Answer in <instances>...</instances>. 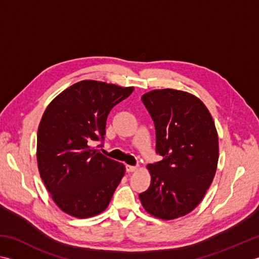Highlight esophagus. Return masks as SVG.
<instances>
[{
  "label": "esophagus",
  "mask_w": 259,
  "mask_h": 259,
  "mask_svg": "<svg viewBox=\"0 0 259 259\" xmlns=\"http://www.w3.org/2000/svg\"><path fill=\"white\" fill-rule=\"evenodd\" d=\"M137 169H138V167L137 166H131V165L125 166V170L128 171V173H134V171H136Z\"/></svg>",
  "instance_id": "34e87169"
}]
</instances>
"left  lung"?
<instances>
[{
    "label": "left lung",
    "mask_w": 259,
    "mask_h": 259,
    "mask_svg": "<svg viewBox=\"0 0 259 259\" xmlns=\"http://www.w3.org/2000/svg\"><path fill=\"white\" fill-rule=\"evenodd\" d=\"M141 101L154 120L163 159L147 165L150 185L139 199L149 214L177 219L199 205L213 181L219 159L214 121L199 98L183 91L154 90Z\"/></svg>",
    "instance_id": "obj_1"
}]
</instances>
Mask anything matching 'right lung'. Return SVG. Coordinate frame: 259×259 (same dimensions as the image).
<instances>
[{"instance_id":"1","label":"right lung","mask_w":259,"mask_h":259,"mask_svg":"<svg viewBox=\"0 0 259 259\" xmlns=\"http://www.w3.org/2000/svg\"><path fill=\"white\" fill-rule=\"evenodd\" d=\"M133 92L134 88L80 80L46 109L37 134L38 168L65 213L84 219L108 207L125 167L92 144L103 141L110 111Z\"/></svg>"}]
</instances>
